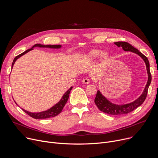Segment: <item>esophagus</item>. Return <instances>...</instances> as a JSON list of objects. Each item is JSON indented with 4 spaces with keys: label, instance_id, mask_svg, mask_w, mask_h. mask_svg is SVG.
Instances as JSON below:
<instances>
[{
    "label": "esophagus",
    "instance_id": "34e87169",
    "mask_svg": "<svg viewBox=\"0 0 158 158\" xmlns=\"http://www.w3.org/2000/svg\"><path fill=\"white\" fill-rule=\"evenodd\" d=\"M82 82H83L85 84H89V82H90L89 79H87V78H85V79H82Z\"/></svg>",
    "mask_w": 158,
    "mask_h": 158
}]
</instances>
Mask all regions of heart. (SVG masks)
I'll use <instances>...</instances> for the list:
<instances>
[{
	"mask_svg": "<svg viewBox=\"0 0 158 158\" xmlns=\"http://www.w3.org/2000/svg\"><path fill=\"white\" fill-rule=\"evenodd\" d=\"M99 56V60L102 63H106L109 60V54L105 51H102L99 49H93L88 52L86 56V60L88 61H94Z\"/></svg>",
	"mask_w": 158,
	"mask_h": 158,
	"instance_id": "heart-1",
	"label": "heart"
}]
</instances>
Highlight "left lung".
<instances>
[{
  "mask_svg": "<svg viewBox=\"0 0 158 158\" xmlns=\"http://www.w3.org/2000/svg\"><path fill=\"white\" fill-rule=\"evenodd\" d=\"M114 44L118 47H122L124 51H127V52L129 51L131 52L135 53L142 57V60L144 61L146 64V69H147V72L148 75V80L142 95H141L133 102H131L128 104H114L111 101H110L106 97H104L101 94L100 90L97 91V93L94 101L96 106L99 109V110H101V111L109 114L119 115V114H127L132 111L136 108H137L138 107H139L143 103L147 95L148 87L151 85L152 77L150 72V64H149L148 60L146 56H145L142 52H139L137 48H136L133 46H132L131 44H129L127 42H124V41H118V42H114Z\"/></svg>",
  "mask_w": 158,
  "mask_h": 158,
  "instance_id": "left-lung-1",
  "label": "left lung"
}]
</instances>
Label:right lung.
<instances>
[{
  "mask_svg": "<svg viewBox=\"0 0 158 158\" xmlns=\"http://www.w3.org/2000/svg\"><path fill=\"white\" fill-rule=\"evenodd\" d=\"M35 47H40V48L43 47V48L59 49V48H62V45H43V44H36L35 45H33L31 48L27 49V51H24L22 54H19V56H16L15 57V59L13 60V61L12 63L11 69L13 67V65H14L15 63L16 62V60L19 59V58H20L23 55L26 54L28 52L32 51V50L34 49ZM72 86H71L67 91H66L64 94H63V95L61 97V98L60 99V101L59 102H57L55 105L52 106L51 108L48 109L47 110H45V111H41V112H36V113L34 112V113H33V112L28 111L24 110L23 108H22V110L24 112H26L28 115H29L30 117L34 118L35 119H44V118H51V117H56V116H57V114H59L61 112V111L63 110L65 104L66 103V102H67V101H68L69 97V94H70V91L72 90ZM15 102L16 103V105H18L15 101Z\"/></svg>",
  "mask_w": 158,
  "mask_h": 158,
  "instance_id": "1",
  "label": "right lung"
}]
</instances>
